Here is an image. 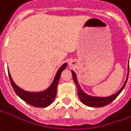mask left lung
<instances>
[{
    "label": "left lung",
    "instance_id": "left-lung-1",
    "mask_svg": "<svg viewBox=\"0 0 131 131\" xmlns=\"http://www.w3.org/2000/svg\"><path fill=\"white\" fill-rule=\"evenodd\" d=\"M128 73H129V63L128 65V74H127V77H126V81L123 85V86L121 88L119 91H118L116 94L111 95L109 96H106V97H99V96H90L89 94H86L84 91L81 89L80 84L79 83L78 80H77V75L75 74V72L72 70V77H73V79L74 81V83L77 87V92H78V96L79 99L83 104L89 107H103L106 106L108 104H110L111 102H112L115 99L121 94V92L123 91V89L125 87L126 84V82L128 78Z\"/></svg>",
    "mask_w": 131,
    "mask_h": 131
}]
</instances>
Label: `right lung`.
I'll list each match as a JSON object with an SVG mask.
<instances>
[{"instance_id":"obj_1","label":"right lung","mask_w":131,"mask_h":131,"mask_svg":"<svg viewBox=\"0 0 131 131\" xmlns=\"http://www.w3.org/2000/svg\"><path fill=\"white\" fill-rule=\"evenodd\" d=\"M67 63L63 64L58 69L52 83L50 86L45 90L39 92H31L22 89L15 84L9 73V70H8V75L15 92L21 99H23L26 103L32 106L37 107V108H45L50 106L54 100L57 95V87L60 78V75L63 72V70L67 67Z\"/></svg>"}]
</instances>
